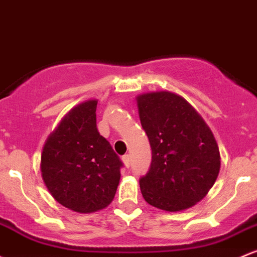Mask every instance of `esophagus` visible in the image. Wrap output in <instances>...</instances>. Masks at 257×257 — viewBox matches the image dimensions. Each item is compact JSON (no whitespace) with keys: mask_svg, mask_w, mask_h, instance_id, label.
Here are the masks:
<instances>
[{"mask_svg":"<svg viewBox=\"0 0 257 257\" xmlns=\"http://www.w3.org/2000/svg\"><path fill=\"white\" fill-rule=\"evenodd\" d=\"M122 161H123L124 166H125L126 168L131 166V156H129V155H124V156L122 157Z\"/></svg>","mask_w":257,"mask_h":257,"instance_id":"34e87169","label":"esophagus"}]
</instances>
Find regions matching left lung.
Here are the masks:
<instances>
[{
    "label": "left lung",
    "mask_w": 257,
    "mask_h": 257,
    "mask_svg": "<svg viewBox=\"0 0 257 257\" xmlns=\"http://www.w3.org/2000/svg\"><path fill=\"white\" fill-rule=\"evenodd\" d=\"M140 122L150 142V170L140 178L148 204L176 212L206 196L221 168L215 137L185 98L170 91L137 97Z\"/></svg>",
    "instance_id": "8db88e82"
}]
</instances>
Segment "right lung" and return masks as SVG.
<instances>
[{
	"mask_svg": "<svg viewBox=\"0 0 257 257\" xmlns=\"http://www.w3.org/2000/svg\"><path fill=\"white\" fill-rule=\"evenodd\" d=\"M96 100L75 106L50 134L41 176L51 195L69 210L90 213L112 202L122 161L96 128Z\"/></svg>",
	"mask_w": 257,
	"mask_h": 257,
	"instance_id": "add662e5",
	"label": "right lung"
}]
</instances>
